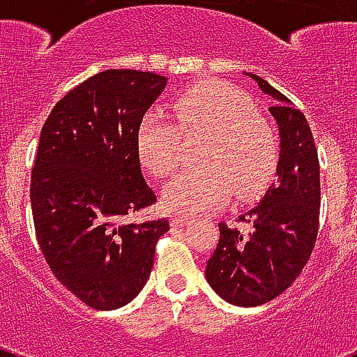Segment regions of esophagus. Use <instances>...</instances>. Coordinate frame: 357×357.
<instances>
[{
  "instance_id": "obj_1",
  "label": "esophagus",
  "mask_w": 357,
  "mask_h": 357,
  "mask_svg": "<svg viewBox=\"0 0 357 357\" xmlns=\"http://www.w3.org/2000/svg\"><path fill=\"white\" fill-rule=\"evenodd\" d=\"M190 220H192L190 217H172L170 224H172V226H176V228H181V226H187Z\"/></svg>"
}]
</instances>
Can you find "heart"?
<instances>
[{
  "label": "heart",
  "instance_id": "obj_1",
  "mask_svg": "<svg viewBox=\"0 0 357 357\" xmlns=\"http://www.w3.org/2000/svg\"><path fill=\"white\" fill-rule=\"evenodd\" d=\"M206 133L200 167L176 174L161 192L168 211L200 213L228 202L250 200L268 187L280 159L274 129L254 113L248 96L226 81H204L170 103V116L148 111L135 133L140 165L168 176L178 165L181 135Z\"/></svg>",
  "mask_w": 357,
  "mask_h": 357
}]
</instances>
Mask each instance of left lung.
<instances>
[{
  "label": "left lung",
  "mask_w": 357,
  "mask_h": 357,
  "mask_svg": "<svg viewBox=\"0 0 357 357\" xmlns=\"http://www.w3.org/2000/svg\"><path fill=\"white\" fill-rule=\"evenodd\" d=\"M248 75L276 100L268 111L280 129L278 179L238 217L252 224L250 234L218 224L220 238L206 268L215 293L241 307L271 302L300 276L315 246L321 211V167L304 113L259 75Z\"/></svg>",
  "instance_id": "8db88e82"
}]
</instances>
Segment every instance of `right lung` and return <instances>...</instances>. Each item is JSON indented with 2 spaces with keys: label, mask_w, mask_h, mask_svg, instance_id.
I'll use <instances>...</instances> for the list:
<instances>
[{
  "label": "right lung",
  "mask_w": 357,
  "mask_h": 357,
  "mask_svg": "<svg viewBox=\"0 0 357 357\" xmlns=\"http://www.w3.org/2000/svg\"><path fill=\"white\" fill-rule=\"evenodd\" d=\"M165 75L105 70L59 100L42 128L31 176L38 244L59 282L94 310H119L150 278L167 218L126 224L155 204L135 148Z\"/></svg>",
  "instance_id": "right-lung-1"
}]
</instances>
